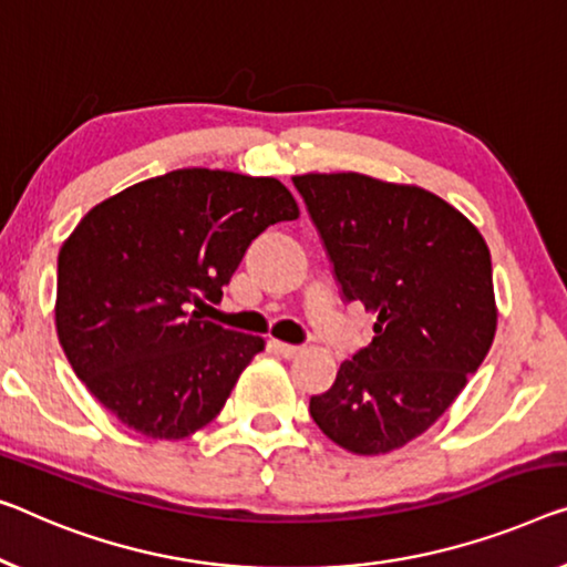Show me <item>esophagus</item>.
I'll return each mask as SVG.
<instances>
[{"mask_svg": "<svg viewBox=\"0 0 567 567\" xmlns=\"http://www.w3.org/2000/svg\"><path fill=\"white\" fill-rule=\"evenodd\" d=\"M275 349L285 359H298L300 353L306 351V349H302V346H292V343H282V341H275Z\"/></svg>", "mask_w": 567, "mask_h": 567, "instance_id": "34e87169", "label": "esophagus"}]
</instances>
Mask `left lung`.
<instances>
[{
  "label": "left lung",
  "mask_w": 567,
  "mask_h": 567,
  "mask_svg": "<svg viewBox=\"0 0 567 567\" xmlns=\"http://www.w3.org/2000/svg\"><path fill=\"white\" fill-rule=\"evenodd\" d=\"M346 300L377 316L374 338L310 400L343 451L384 455L455 402L496 333L492 255L458 208L420 185L361 173L292 177Z\"/></svg>",
  "instance_id": "8db88e82"
}]
</instances>
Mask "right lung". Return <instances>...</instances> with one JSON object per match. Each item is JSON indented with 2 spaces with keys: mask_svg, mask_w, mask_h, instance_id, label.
I'll return each instance as SVG.
<instances>
[{
  "mask_svg": "<svg viewBox=\"0 0 567 567\" xmlns=\"http://www.w3.org/2000/svg\"><path fill=\"white\" fill-rule=\"evenodd\" d=\"M300 216L277 177L188 167L81 218L58 255L55 331L75 377L134 433L183 441L229 400L265 338L203 320L251 239Z\"/></svg>",
  "mask_w": 567,
  "mask_h": 567,
  "instance_id": "right-lung-1",
  "label": "right lung"
}]
</instances>
